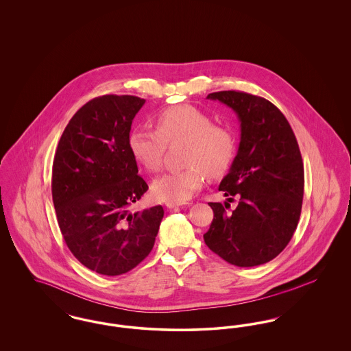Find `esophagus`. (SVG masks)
I'll use <instances>...</instances> for the list:
<instances>
[{"label":"esophagus","mask_w":351,"mask_h":351,"mask_svg":"<svg viewBox=\"0 0 351 351\" xmlns=\"http://www.w3.org/2000/svg\"><path fill=\"white\" fill-rule=\"evenodd\" d=\"M167 208H176V206H182L184 205V202H178V201H167L166 202Z\"/></svg>","instance_id":"obj_1"}]
</instances>
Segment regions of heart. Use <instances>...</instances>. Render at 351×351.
Returning <instances> with one entry per match:
<instances>
[{"instance_id":"b5f03b06","label":"heart","mask_w":351,"mask_h":351,"mask_svg":"<svg viewBox=\"0 0 351 351\" xmlns=\"http://www.w3.org/2000/svg\"><path fill=\"white\" fill-rule=\"evenodd\" d=\"M155 128L136 126L129 134V150L149 171L160 167L167 143L185 142L183 169L167 171L154 179L152 195L162 201L189 199L210 178L223 175L233 163L237 139L225 126L192 105H178L158 114Z\"/></svg>"}]
</instances>
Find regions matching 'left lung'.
I'll use <instances>...</instances> for the list:
<instances>
[{
    "label": "left lung",
    "mask_w": 351,
    "mask_h": 351,
    "mask_svg": "<svg viewBox=\"0 0 351 351\" xmlns=\"http://www.w3.org/2000/svg\"><path fill=\"white\" fill-rule=\"evenodd\" d=\"M206 99L237 113L241 142L218 188L229 201L237 196L238 205L226 212L228 205L209 202L215 217L204 241L234 266L267 263L285 249L300 219L304 166L296 136L283 113L263 97L221 90Z\"/></svg>",
    "instance_id": "left-lung-1"
}]
</instances>
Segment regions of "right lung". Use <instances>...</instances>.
Returning <instances> with one entry per match:
<instances>
[{
  "instance_id": "1",
  "label": "right lung",
  "mask_w": 351,
  "mask_h": 351,
  "mask_svg": "<svg viewBox=\"0 0 351 351\" xmlns=\"http://www.w3.org/2000/svg\"><path fill=\"white\" fill-rule=\"evenodd\" d=\"M135 96L105 95L88 101L68 122L52 165L56 218L75 258L106 276L126 274L152 250L162 205L130 213L149 189L129 150Z\"/></svg>"
}]
</instances>
